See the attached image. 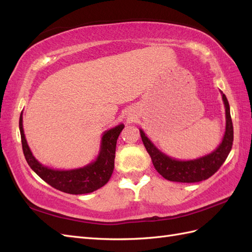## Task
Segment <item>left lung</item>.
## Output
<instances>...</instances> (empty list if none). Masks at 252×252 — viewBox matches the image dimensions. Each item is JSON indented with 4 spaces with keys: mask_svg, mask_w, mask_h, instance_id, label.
<instances>
[{
    "mask_svg": "<svg viewBox=\"0 0 252 252\" xmlns=\"http://www.w3.org/2000/svg\"><path fill=\"white\" fill-rule=\"evenodd\" d=\"M221 94L224 107H225V133H224L221 144L216 148V151L206 155V156L192 160H178L171 158L162 152H160L147 137L144 131L140 129L144 146L152 158L155 169L165 180L181 182V183H196V182L210 178L225 161L233 146L234 131L227 98L222 92Z\"/></svg>",
    "mask_w": 252,
    "mask_h": 252,
    "instance_id": "8db88e82",
    "label": "left lung"
}]
</instances>
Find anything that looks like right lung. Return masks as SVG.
Masks as SVG:
<instances>
[{"mask_svg":"<svg viewBox=\"0 0 252 252\" xmlns=\"http://www.w3.org/2000/svg\"><path fill=\"white\" fill-rule=\"evenodd\" d=\"M123 127H125V125L121 123V125L103 133L98 156L93 162L79 169L54 170L40 163L32 155L24 133L23 112L19 118L23 151L30 168L52 187L72 195L92 192L103 187L109 181L115 168L117 140Z\"/></svg>","mask_w":252,"mask_h":252,"instance_id":"add662e5","label":"right lung"}]
</instances>
